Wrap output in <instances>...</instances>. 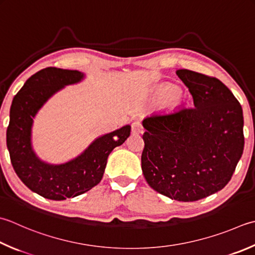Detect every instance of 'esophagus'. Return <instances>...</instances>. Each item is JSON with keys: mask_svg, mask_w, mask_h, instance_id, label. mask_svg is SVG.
<instances>
[{"mask_svg": "<svg viewBox=\"0 0 255 255\" xmlns=\"http://www.w3.org/2000/svg\"><path fill=\"white\" fill-rule=\"evenodd\" d=\"M131 131L133 133L141 132L142 131V126L140 125V123H138V122L132 123V125H131Z\"/></svg>", "mask_w": 255, "mask_h": 255, "instance_id": "1", "label": "esophagus"}]
</instances>
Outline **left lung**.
I'll return each mask as SVG.
<instances>
[{"instance_id": "8db88e82", "label": "left lung", "mask_w": 255, "mask_h": 255, "mask_svg": "<svg viewBox=\"0 0 255 255\" xmlns=\"http://www.w3.org/2000/svg\"><path fill=\"white\" fill-rule=\"evenodd\" d=\"M192 95L181 106L144 118L141 169L153 190L190 202L220 191L231 180L244 148L243 112L216 77L178 69Z\"/></svg>"}]
</instances>
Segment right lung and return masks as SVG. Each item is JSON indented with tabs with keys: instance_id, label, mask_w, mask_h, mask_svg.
<instances>
[{
	"instance_id": "obj_1",
	"label": "right lung",
	"mask_w": 255,
	"mask_h": 255,
	"mask_svg": "<svg viewBox=\"0 0 255 255\" xmlns=\"http://www.w3.org/2000/svg\"><path fill=\"white\" fill-rule=\"evenodd\" d=\"M83 78L78 71L44 68L25 82L11 105L6 144L12 166L25 186L51 200L77 197L101 182L109 153L130 134L131 127L126 125L95 139L78 157L61 164L44 162L35 154L31 141L34 117L55 93Z\"/></svg>"
}]
</instances>
